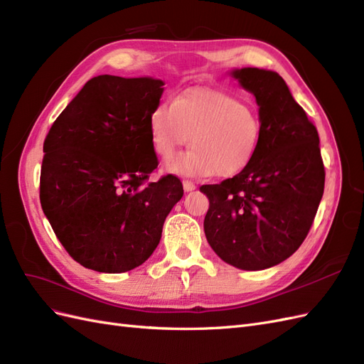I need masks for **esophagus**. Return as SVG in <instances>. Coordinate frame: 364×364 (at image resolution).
Segmentation results:
<instances>
[{"mask_svg": "<svg viewBox=\"0 0 364 364\" xmlns=\"http://www.w3.org/2000/svg\"><path fill=\"white\" fill-rule=\"evenodd\" d=\"M182 185H183V190L188 193V191H193V190H196V183L194 182H191V181H183L182 182Z\"/></svg>", "mask_w": 364, "mask_h": 364, "instance_id": "34e87169", "label": "esophagus"}]
</instances>
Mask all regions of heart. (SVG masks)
Returning <instances> with one entry per match:
<instances>
[{"mask_svg": "<svg viewBox=\"0 0 364 364\" xmlns=\"http://www.w3.org/2000/svg\"><path fill=\"white\" fill-rule=\"evenodd\" d=\"M153 150L162 159L192 135L193 147L171 159L167 170L190 178L234 176L252 161L261 141L262 121L257 106L209 87H193L159 103L149 118Z\"/></svg>", "mask_w": 364, "mask_h": 364, "instance_id": "b5f03b06", "label": "heart"}]
</instances>
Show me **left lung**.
Wrapping results in <instances>:
<instances>
[{"label": "left lung", "mask_w": 364, "mask_h": 364, "mask_svg": "<svg viewBox=\"0 0 364 364\" xmlns=\"http://www.w3.org/2000/svg\"><path fill=\"white\" fill-rule=\"evenodd\" d=\"M230 75L257 98L261 141L234 178L200 186L209 199L203 229L225 262L262 270L293 255L310 232L325 167L317 129L278 73L241 68Z\"/></svg>", "instance_id": "8db88e82"}]
</instances>
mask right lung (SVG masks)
Returning a JSON list of instances; mask_svg holds the SVG:
<instances>
[{
    "label": "right lung",
    "mask_w": 364,
    "mask_h": 364,
    "mask_svg": "<svg viewBox=\"0 0 364 364\" xmlns=\"http://www.w3.org/2000/svg\"><path fill=\"white\" fill-rule=\"evenodd\" d=\"M164 82L97 75L54 121L43 141L39 197L71 258L102 273L129 272L156 249L183 188L158 167L149 118Z\"/></svg>",
    "instance_id": "1"
}]
</instances>
